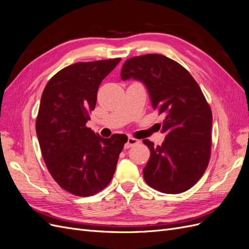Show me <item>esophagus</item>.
<instances>
[{"mask_svg":"<svg viewBox=\"0 0 249 249\" xmlns=\"http://www.w3.org/2000/svg\"><path fill=\"white\" fill-rule=\"evenodd\" d=\"M138 142H139V140H137L136 138L129 137V138H127L126 143L124 144V148H130L131 146H133V145H135V144H137Z\"/></svg>","mask_w":249,"mask_h":249,"instance_id":"1","label":"esophagus"}]
</instances>
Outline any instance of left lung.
<instances>
[{
  "label": "left lung",
  "instance_id": "8db88e82",
  "mask_svg": "<svg viewBox=\"0 0 249 249\" xmlns=\"http://www.w3.org/2000/svg\"><path fill=\"white\" fill-rule=\"evenodd\" d=\"M120 77L145 84L154 110L165 116V140L154 146L143 169L146 184L162 193L178 194L198 182L206 171L212 146V111L197 82L184 66L164 55L127 59Z\"/></svg>",
  "mask_w": 249,
  "mask_h": 249
}]
</instances>
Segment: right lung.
<instances>
[{"mask_svg":"<svg viewBox=\"0 0 249 249\" xmlns=\"http://www.w3.org/2000/svg\"><path fill=\"white\" fill-rule=\"evenodd\" d=\"M120 58L78 62L53 76L36 117L43 161L55 182L77 196H91L111 182L127 137L102 138L86 125L97 89Z\"/></svg>","mask_w":249,"mask_h":249,"instance_id":"obj_1","label":"right lung"}]
</instances>
